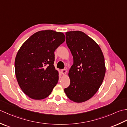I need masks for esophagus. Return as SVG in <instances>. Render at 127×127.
Wrapping results in <instances>:
<instances>
[{
  "label": "esophagus",
  "instance_id": "esophagus-1",
  "mask_svg": "<svg viewBox=\"0 0 127 127\" xmlns=\"http://www.w3.org/2000/svg\"><path fill=\"white\" fill-rule=\"evenodd\" d=\"M61 72L63 75H64V74H66L67 73V70L66 69H63L61 70Z\"/></svg>",
  "mask_w": 127,
  "mask_h": 127
}]
</instances>
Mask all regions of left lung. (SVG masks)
I'll use <instances>...</instances> for the list:
<instances>
[{
	"mask_svg": "<svg viewBox=\"0 0 127 127\" xmlns=\"http://www.w3.org/2000/svg\"><path fill=\"white\" fill-rule=\"evenodd\" d=\"M66 40L73 64L68 72L70 85L64 91L75 102L86 101L97 92L104 79V56L99 45L81 31L66 32Z\"/></svg>",
	"mask_w": 127,
	"mask_h": 127,
	"instance_id": "left-lung-1",
	"label": "left lung"
}]
</instances>
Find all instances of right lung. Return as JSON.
Wrapping results in <instances>:
<instances>
[{"label":"right lung","instance_id":"obj_1","mask_svg":"<svg viewBox=\"0 0 127 127\" xmlns=\"http://www.w3.org/2000/svg\"><path fill=\"white\" fill-rule=\"evenodd\" d=\"M64 40L63 33L40 31L31 35L18 51L15 74L21 89L31 99H45L58 83L54 51Z\"/></svg>","mask_w":127,"mask_h":127}]
</instances>
